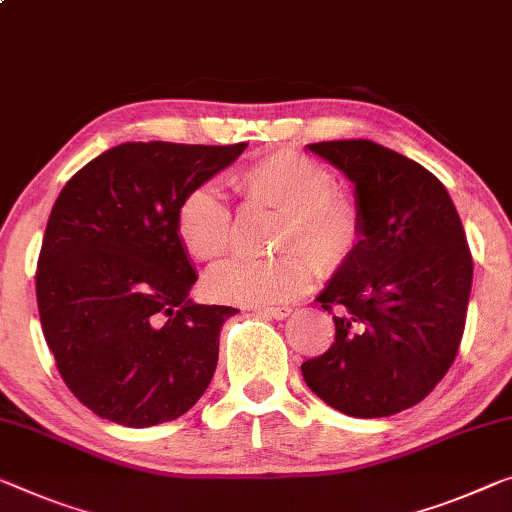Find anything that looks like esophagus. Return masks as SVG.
Here are the masks:
<instances>
[{"mask_svg":"<svg viewBox=\"0 0 512 512\" xmlns=\"http://www.w3.org/2000/svg\"><path fill=\"white\" fill-rule=\"evenodd\" d=\"M261 313H265V316H270L274 320H286L290 313H293V309L290 306H265V309H258Z\"/></svg>","mask_w":512,"mask_h":512,"instance_id":"34e87169","label":"esophagus"}]
</instances>
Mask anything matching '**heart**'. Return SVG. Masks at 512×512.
<instances>
[{
    "mask_svg": "<svg viewBox=\"0 0 512 512\" xmlns=\"http://www.w3.org/2000/svg\"><path fill=\"white\" fill-rule=\"evenodd\" d=\"M229 185L249 206L279 210L270 258H235L212 274L210 293L233 304H274L302 295L311 264L332 274L357 254L366 215L355 194L336 187L325 164L288 148L235 169ZM176 235L194 261L215 265L229 254L233 212L212 187H194L178 203Z\"/></svg>",
    "mask_w": 512,
    "mask_h": 512,
    "instance_id": "1",
    "label": "heart"
}]
</instances>
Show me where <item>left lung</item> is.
Returning <instances> with one entry per match:
<instances>
[{
    "label": "left lung",
    "instance_id": "left-lung-1",
    "mask_svg": "<svg viewBox=\"0 0 512 512\" xmlns=\"http://www.w3.org/2000/svg\"><path fill=\"white\" fill-rule=\"evenodd\" d=\"M355 183L366 229L318 302L336 338L302 364L334 410L375 419L421 403L465 334L474 261L446 187L419 162L368 139L309 144Z\"/></svg>",
    "mask_w": 512,
    "mask_h": 512
}]
</instances>
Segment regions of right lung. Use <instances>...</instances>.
<instances>
[{"instance_id": "obj_1", "label": "right lung", "mask_w": 512, "mask_h": 512, "mask_svg": "<svg viewBox=\"0 0 512 512\" xmlns=\"http://www.w3.org/2000/svg\"><path fill=\"white\" fill-rule=\"evenodd\" d=\"M245 148L128 141L77 171L54 203L36 270L41 327L66 387L102 419L157 426L208 389L238 309L187 300L196 272L176 210Z\"/></svg>"}]
</instances>
